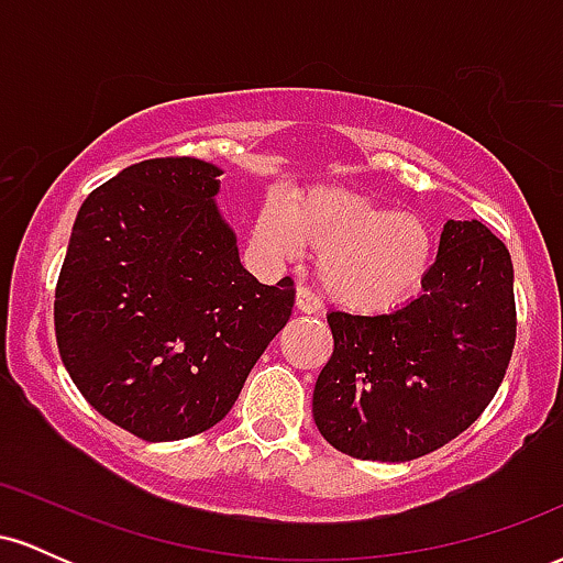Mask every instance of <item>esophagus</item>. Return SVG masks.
<instances>
[{"label":"esophagus","instance_id":"esophagus-1","mask_svg":"<svg viewBox=\"0 0 563 563\" xmlns=\"http://www.w3.org/2000/svg\"><path fill=\"white\" fill-rule=\"evenodd\" d=\"M296 309H299L301 314H314L320 309L318 296H314L309 288L299 286V288H296Z\"/></svg>","mask_w":563,"mask_h":563}]
</instances>
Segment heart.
I'll return each mask as SVG.
<instances>
[{
	"label": "heart",
	"instance_id": "heart-1",
	"mask_svg": "<svg viewBox=\"0 0 563 563\" xmlns=\"http://www.w3.org/2000/svg\"><path fill=\"white\" fill-rule=\"evenodd\" d=\"M254 245L269 262H294L303 245L320 251L314 273L328 301L346 312L389 314L421 294L437 256L423 217L346 190L312 187L269 196L254 222Z\"/></svg>",
	"mask_w": 563,
	"mask_h": 563
}]
</instances>
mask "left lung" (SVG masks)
Returning <instances> with one entry per match:
<instances>
[{
	"mask_svg": "<svg viewBox=\"0 0 563 563\" xmlns=\"http://www.w3.org/2000/svg\"><path fill=\"white\" fill-rule=\"evenodd\" d=\"M333 354L312 394L328 444L405 463L493 402L516 341L514 264L479 219H448L421 294L389 314L331 312Z\"/></svg>",
	"mask_w": 563,
	"mask_h": 563,
	"instance_id": "obj_1",
	"label": "left lung"
}]
</instances>
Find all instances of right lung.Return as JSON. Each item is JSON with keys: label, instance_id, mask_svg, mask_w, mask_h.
Segmentation results:
<instances>
[{"label": "right lung", "instance_id": "obj_1", "mask_svg": "<svg viewBox=\"0 0 563 563\" xmlns=\"http://www.w3.org/2000/svg\"><path fill=\"white\" fill-rule=\"evenodd\" d=\"M200 158L126 166L81 203L55 290L66 371L89 405L145 442L222 421L286 328L294 280L264 286Z\"/></svg>", "mask_w": 563, "mask_h": 563}]
</instances>
